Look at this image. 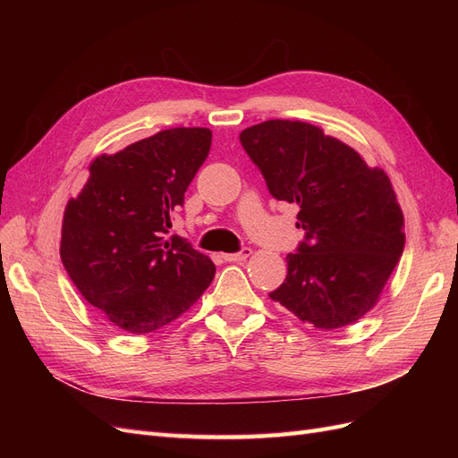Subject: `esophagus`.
<instances>
[{
    "label": "esophagus",
    "mask_w": 458,
    "mask_h": 458,
    "mask_svg": "<svg viewBox=\"0 0 458 458\" xmlns=\"http://www.w3.org/2000/svg\"><path fill=\"white\" fill-rule=\"evenodd\" d=\"M250 254H252L250 248H242V250L237 254H224V259L225 261H244Z\"/></svg>",
    "instance_id": "34e87169"
}]
</instances>
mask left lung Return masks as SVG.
<instances>
[{
	"instance_id": "obj_1",
	"label": "left lung",
	"mask_w": 458,
	"mask_h": 458,
	"mask_svg": "<svg viewBox=\"0 0 458 458\" xmlns=\"http://www.w3.org/2000/svg\"><path fill=\"white\" fill-rule=\"evenodd\" d=\"M241 143L276 200L296 202L303 239L269 298L318 330L353 325L378 303L403 254V212L390 177L308 122L267 120Z\"/></svg>"
}]
</instances>
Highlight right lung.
<instances>
[{
  "instance_id": "add662e5",
  "label": "right lung",
  "mask_w": 458,
  "mask_h": 458,
  "mask_svg": "<svg viewBox=\"0 0 458 458\" xmlns=\"http://www.w3.org/2000/svg\"><path fill=\"white\" fill-rule=\"evenodd\" d=\"M212 145L208 128L162 130L99 155L63 216L61 261L80 294L114 327L148 335L210 286L214 261L185 239H165Z\"/></svg>"
}]
</instances>
